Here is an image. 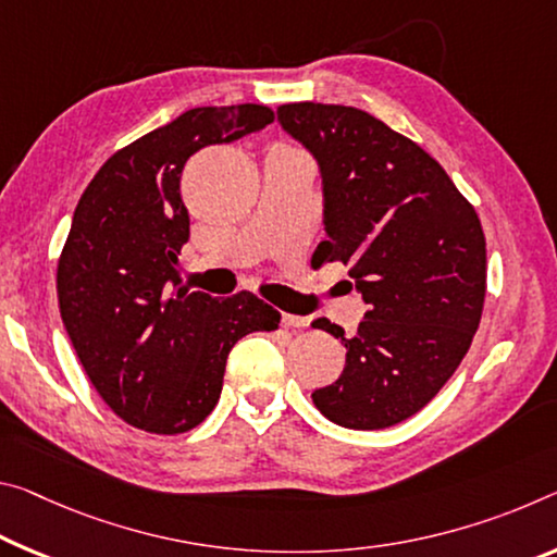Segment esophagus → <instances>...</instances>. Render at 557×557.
Here are the masks:
<instances>
[{"mask_svg": "<svg viewBox=\"0 0 557 557\" xmlns=\"http://www.w3.org/2000/svg\"><path fill=\"white\" fill-rule=\"evenodd\" d=\"M282 324L285 326H307V317H299V314H282Z\"/></svg>", "mask_w": 557, "mask_h": 557, "instance_id": "34e87169", "label": "esophagus"}]
</instances>
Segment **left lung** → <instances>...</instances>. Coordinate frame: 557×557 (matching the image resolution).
Returning a JSON list of instances; mask_svg holds the SVG:
<instances>
[{"instance_id":"8db88e82","label":"left lung","mask_w":557,"mask_h":557,"mask_svg":"<svg viewBox=\"0 0 557 557\" xmlns=\"http://www.w3.org/2000/svg\"><path fill=\"white\" fill-rule=\"evenodd\" d=\"M277 119L322 168V260L349 264L369 312L344 342L337 382L312 394L347 429L394 426L441 392L469 351L485 299V235L448 173L355 106L285 103Z\"/></svg>"}]
</instances>
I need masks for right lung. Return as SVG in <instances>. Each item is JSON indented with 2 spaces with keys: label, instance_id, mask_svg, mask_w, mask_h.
Here are the masks:
<instances>
[{
  "label": "right lung",
  "instance_id": "1",
  "mask_svg": "<svg viewBox=\"0 0 557 557\" xmlns=\"http://www.w3.org/2000/svg\"><path fill=\"white\" fill-rule=\"evenodd\" d=\"M275 121L270 106H200L113 153L88 183L59 255V312L106 406L148 434H185L223 392L225 361L280 312L240 289L225 299L181 287L190 218L185 161Z\"/></svg>",
  "mask_w": 557,
  "mask_h": 557
}]
</instances>
